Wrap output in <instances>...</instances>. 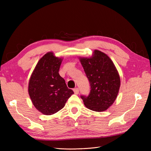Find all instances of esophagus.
<instances>
[{"instance_id": "1", "label": "esophagus", "mask_w": 151, "mask_h": 151, "mask_svg": "<svg viewBox=\"0 0 151 151\" xmlns=\"http://www.w3.org/2000/svg\"><path fill=\"white\" fill-rule=\"evenodd\" d=\"M73 91H74V93H75V94H78V93H79V89H78V88H74L73 89Z\"/></svg>"}]
</instances>
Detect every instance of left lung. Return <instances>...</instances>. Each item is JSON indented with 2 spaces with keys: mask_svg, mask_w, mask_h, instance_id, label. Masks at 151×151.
Returning <instances> with one entry per match:
<instances>
[{
  "mask_svg": "<svg viewBox=\"0 0 151 151\" xmlns=\"http://www.w3.org/2000/svg\"><path fill=\"white\" fill-rule=\"evenodd\" d=\"M90 84L88 96L81 95L84 104L95 111H103L113 104L119 90V75L111 60L100 50H95L90 58H80Z\"/></svg>",
  "mask_w": 151,
  "mask_h": 151,
  "instance_id": "8db88e82",
  "label": "left lung"
}]
</instances>
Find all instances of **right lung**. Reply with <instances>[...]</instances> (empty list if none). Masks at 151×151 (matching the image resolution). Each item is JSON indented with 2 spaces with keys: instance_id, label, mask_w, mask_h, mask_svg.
<instances>
[{
  "instance_id": "add662e5",
  "label": "right lung",
  "mask_w": 151,
  "mask_h": 151,
  "mask_svg": "<svg viewBox=\"0 0 151 151\" xmlns=\"http://www.w3.org/2000/svg\"><path fill=\"white\" fill-rule=\"evenodd\" d=\"M62 62L53 52H47L37 62L30 76L28 93L34 106L45 115H52L62 109L74 93L59 75Z\"/></svg>"
}]
</instances>
